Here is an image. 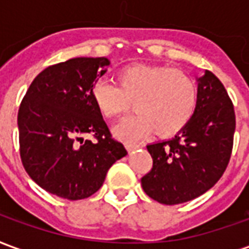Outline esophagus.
Wrapping results in <instances>:
<instances>
[{
	"label": "esophagus",
	"mask_w": 249,
	"mask_h": 249,
	"mask_svg": "<svg viewBox=\"0 0 249 249\" xmlns=\"http://www.w3.org/2000/svg\"><path fill=\"white\" fill-rule=\"evenodd\" d=\"M139 146H140V145H137V144H133V142H126V149H128V152L136 151V149H137Z\"/></svg>",
	"instance_id": "1"
}]
</instances>
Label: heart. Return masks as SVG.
Returning <instances> with one entry per match:
<instances>
[{
	"label": "heart",
	"mask_w": 249,
	"mask_h": 249,
	"mask_svg": "<svg viewBox=\"0 0 249 249\" xmlns=\"http://www.w3.org/2000/svg\"><path fill=\"white\" fill-rule=\"evenodd\" d=\"M117 85L97 80L92 98L105 119H117L133 104L136 113L116 125L114 133L124 140L151 135L178 133L192 119L197 105V85L191 74L169 66L133 65L120 71Z\"/></svg>",
	"instance_id": "heart-1"
}]
</instances>
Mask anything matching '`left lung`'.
Wrapping results in <instances>:
<instances>
[{
	"label": "left lung",
	"mask_w": 249,
	"mask_h": 249,
	"mask_svg": "<svg viewBox=\"0 0 249 249\" xmlns=\"http://www.w3.org/2000/svg\"><path fill=\"white\" fill-rule=\"evenodd\" d=\"M236 120L233 104L212 71L197 78V105L172 139L146 145L153 167L141 178L144 192L159 203L175 205L201 196L228 165Z\"/></svg>",
	"instance_id": "left-lung-1"
}]
</instances>
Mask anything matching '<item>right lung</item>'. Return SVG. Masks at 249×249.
Listing matches in <instances>:
<instances>
[{
	"label": "right lung",
	"instance_id": "1",
	"mask_svg": "<svg viewBox=\"0 0 249 249\" xmlns=\"http://www.w3.org/2000/svg\"><path fill=\"white\" fill-rule=\"evenodd\" d=\"M110 64L77 57L48 66L30 84L18 109L19 155L30 178L68 200L92 196L126 149L114 140L92 98ZM90 134L96 142L83 141Z\"/></svg>",
	"mask_w": 249,
	"mask_h": 249
}]
</instances>
